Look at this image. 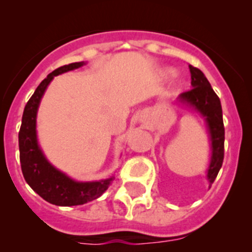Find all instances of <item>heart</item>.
Segmentation results:
<instances>
[{"label":"heart","instance_id":"obj_1","mask_svg":"<svg viewBox=\"0 0 252 252\" xmlns=\"http://www.w3.org/2000/svg\"><path fill=\"white\" fill-rule=\"evenodd\" d=\"M173 74V70L171 69V68H166V69H163V72H162V75L163 77H169V75ZM174 85L175 86H179L180 85V81H174Z\"/></svg>","mask_w":252,"mask_h":252}]
</instances>
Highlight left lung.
<instances>
[{
    "label": "left lung",
    "instance_id": "obj_1",
    "mask_svg": "<svg viewBox=\"0 0 252 252\" xmlns=\"http://www.w3.org/2000/svg\"><path fill=\"white\" fill-rule=\"evenodd\" d=\"M191 74V90L178 96L177 102L197 112L205 119L210 134L211 157L206 178L210 185L215 182L224 158V126L222 106L210 81L197 68L189 65Z\"/></svg>",
    "mask_w": 252,
    "mask_h": 252
}]
</instances>
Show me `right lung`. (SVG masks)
Returning <instances> with one entry per match:
<instances>
[{
    "instance_id": "1",
    "label": "right lung",
    "mask_w": 252,
    "mask_h": 252,
    "mask_svg": "<svg viewBox=\"0 0 252 252\" xmlns=\"http://www.w3.org/2000/svg\"><path fill=\"white\" fill-rule=\"evenodd\" d=\"M85 64V62L70 63L50 73L37 86L23 112L22 126L18 135L23 175L29 187L52 205L77 206L93 201L108 189L114 179L113 175L94 182H78L72 179L50 163L37 141V110L48 84L57 75L78 69Z\"/></svg>"
}]
</instances>
